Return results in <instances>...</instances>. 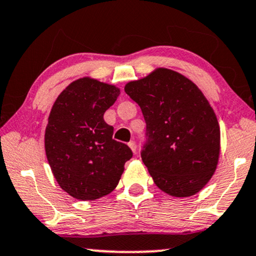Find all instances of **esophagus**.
Instances as JSON below:
<instances>
[{
	"instance_id": "34e87169",
	"label": "esophagus",
	"mask_w": 256,
	"mask_h": 256,
	"mask_svg": "<svg viewBox=\"0 0 256 256\" xmlns=\"http://www.w3.org/2000/svg\"><path fill=\"white\" fill-rule=\"evenodd\" d=\"M128 146H129V148H130V149H132V152L136 154V143H135V140H130V142L128 143Z\"/></svg>"
}]
</instances>
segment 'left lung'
I'll use <instances>...</instances> for the list:
<instances>
[{
  "label": "left lung",
  "mask_w": 256,
  "mask_h": 256,
  "mask_svg": "<svg viewBox=\"0 0 256 256\" xmlns=\"http://www.w3.org/2000/svg\"><path fill=\"white\" fill-rule=\"evenodd\" d=\"M124 91L146 124L140 157L162 192L187 198L211 179L220 156L217 118L201 90L173 70L159 68Z\"/></svg>",
  "instance_id": "1"
}]
</instances>
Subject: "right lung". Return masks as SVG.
Instances as JSON below:
<instances>
[{
  "mask_svg": "<svg viewBox=\"0 0 256 256\" xmlns=\"http://www.w3.org/2000/svg\"><path fill=\"white\" fill-rule=\"evenodd\" d=\"M119 94L114 85L85 77L66 86L52 107L47 160L60 187L77 200L110 194L132 157L127 144L113 140L114 128L104 120Z\"/></svg>",
  "mask_w": 256,
  "mask_h": 256,
  "instance_id": "right-lung-1",
  "label": "right lung"
}]
</instances>
